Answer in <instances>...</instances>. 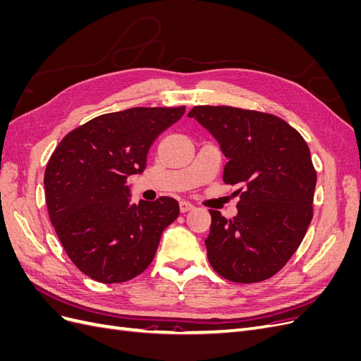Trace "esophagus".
<instances>
[{"mask_svg":"<svg viewBox=\"0 0 361 361\" xmlns=\"http://www.w3.org/2000/svg\"><path fill=\"white\" fill-rule=\"evenodd\" d=\"M179 206H180V211H182V212H188V211L194 209V204H192L191 202H188V200H182V202L179 203Z\"/></svg>","mask_w":361,"mask_h":361,"instance_id":"obj_1","label":"esophagus"}]
</instances>
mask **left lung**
Here are the masks:
<instances>
[{
    "label": "left lung",
    "mask_w": 361,
    "mask_h": 361,
    "mask_svg": "<svg viewBox=\"0 0 361 361\" xmlns=\"http://www.w3.org/2000/svg\"><path fill=\"white\" fill-rule=\"evenodd\" d=\"M220 143L228 159L223 180L241 183L238 215L209 209L207 259L236 283L267 280L288 264L313 216L316 171L310 149L285 120L235 106L199 105L188 113Z\"/></svg>",
    "instance_id": "1"
}]
</instances>
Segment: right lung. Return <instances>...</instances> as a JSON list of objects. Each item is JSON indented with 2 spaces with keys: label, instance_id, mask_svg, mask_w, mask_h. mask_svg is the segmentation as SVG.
<instances>
[{
  "label": "right lung",
  "instance_id": "right-lung-1",
  "mask_svg": "<svg viewBox=\"0 0 361 361\" xmlns=\"http://www.w3.org/2000/svg\"><path fill=\"white\" fill-rule=\"evenodd\" d=\"M185 106L97 116L75 128L51 155L45 194L51 223L80 271L101 283H122L154 260L159 239L179 215L171 197L130 203V174L146 169L152 143Z\"/></svg>",
  "mask_w": 361,
  "mask_h": 361
}]
</instances>
